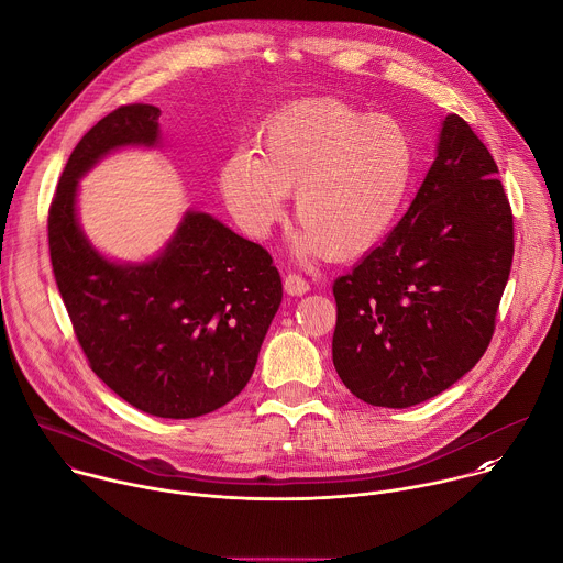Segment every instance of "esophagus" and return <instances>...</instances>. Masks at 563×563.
<instances>
[{
    "mask_svg": "<svg viewBox=\"0 0 563 563\" xmlns=\"http://www.w3.org/2000/svg\"><path fill=\"white\" fill-rule=\"evenodd\" d=\"M283 287L289 296H302L305 291H309V283L300 274H287L283 280Z\"/></svg>",
    "mask_w": 563,
    "mask_h": 563,
    "instance_id": "1",
    "label": "esophagus"
}]
</instances>
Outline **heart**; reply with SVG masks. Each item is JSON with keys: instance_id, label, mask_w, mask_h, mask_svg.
Listing matches in <instances>:
<instances>
[{"instance_id": "heart-1", "label": "heart", "mask_w": 563, "mask_h": 563, "mask_svg": "<svg viewBox=\"0 0 563 563\" xmlns=\"http://www.w3.org/2000/svg\"><path fill=\"white\" fill-rule=\"evenodd\" d=\"M417 165L419 148L404 120L320 98L280 109L263 129L261 151H231L218 183L235 222L256 238L285 216L296 189V250L354 258L394 227Z\"/></svg>"}]
</instances>
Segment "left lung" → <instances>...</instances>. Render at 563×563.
Returning <instances> with one entry per match:
<instances>
[{
    "label": "left lung",
    "instance_id": "8db88e82",
    "mask_svg": "<svg viewBox=\"0 0 563 563\" xmlns=\"http://www.w3.org/2000/svg\"><path fill=\"white\" fill-rule=\"evenodd\" d=\"M497 174L486 144L450 113L408 213L334 280L332 358L365 404H423L488 350L515 254L512 209Z\"/></svg>",
    "mask_w": 563,
    "mask_h": 563
}]
</instances>
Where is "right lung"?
Returning <instances> with one entry per match:
<instances>
[{
  "label": "right lung",
  "mask_w": 563,
  "mask_h": 563,
  "mask_svg": "<svg viewBox=\"0 0 563 563\" xmlns=\"http://www.w3.org/2000/svg\"><path fill=\"white\" fill-rule=\"evenodd\" d=\"M157 107L124 104L77 142L48 209V250L91 369L146 415L196 419L252 378L283 283L267 250L200 211L148 263L118 265L91 247L75 216L77 178L118 146L157 144Z\"/></svg>",
  "instance_id": "obj_1"
}]
</instances>
